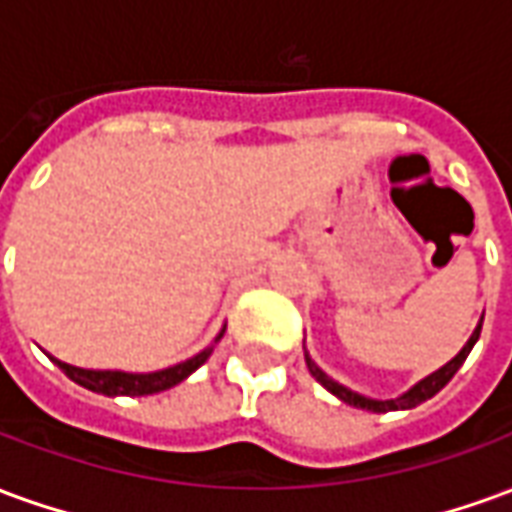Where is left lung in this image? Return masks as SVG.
Returning a JSON list of instances; mask_svg holds the SVG:
<instances>
[{"instance_id":"left-lung-1","label":"left lung","mask_w":512,"mask_h":512,"mask_svg":"<svg viewBox=\"0 0 512 512\" xmlns=\"http://www.w3.org/2000/svg\"><path fill=\"white\" fill-rule=\"evenodd\" d=\"M480 329H483V318H480V323H477V329L472 332V337H469V343L463 345L461 354L455 356V359H450L447 365L439 367L436 373H430L428 378H422L419 384H414L408 392H403L400 397H392V400H373V397H365L359 395V392H351L348 386L337 384L334 378H329L326 373H323L321 367L315 365L310 359V354H307V367H310V373L315 376V381L318 384H323L332 395H337L343 403H348V406H356V408H367V411H376V414H384V411H400V408H417L419 403H425V400H430V397L436 395V392H441L444 386L450 384V378L461 370V365L466 362V356H469V351L474 348V343L480 340Z\"/></svg>"}]
</instances>
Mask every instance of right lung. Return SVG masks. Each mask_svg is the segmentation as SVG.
Returning a JSON list of instances; mask_svg holds the SVG:
<instances>
[{
	"label": "right lung",
	"instance_id": "obj_1",
	"mask_svg": "<svg viewBox=\"0 0 512 512\" xmlns=\"http://www.w3.org/2000/svg\"><path fill=\"white\" fill-rule=\"evenodd\" d=\"M224 329L216 337V343L222 340ZM213 348H205L197 356H191L186 362H180L175 367H167V370H156V373H123V370H84V367H73L65 365L60 359H54V365H60V370L65 376L76 381L84 389L90 392H98V395H128V397H139V395H156V392H164L169 386L180 384L183 378H189L194 370L200 365L208 362Z\"/></svg>",
	"mask_w": 512,
	"mask_h": 512
}]
</instances>
